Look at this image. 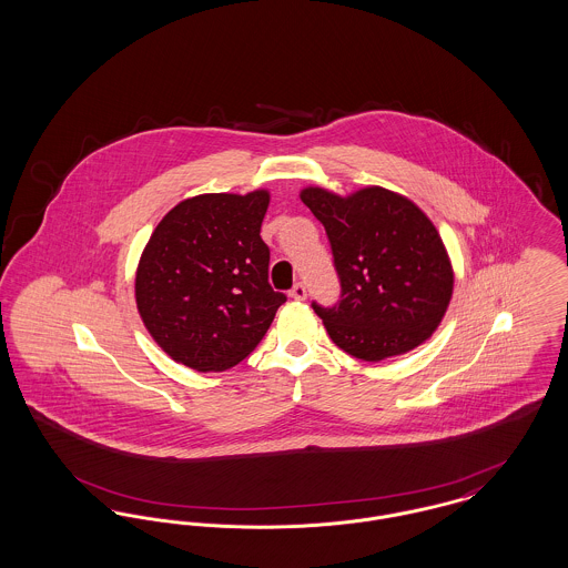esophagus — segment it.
<instances>
[{"label":"esophagus","instance_id":"34e87169","mask_svg":"<svg viewBox=\"0 0 568 568\" xmlns=\"http://www.w3.org/2000/svg\"><path fill=\"white\" fill-rule=\"evenodd\" d=\"M290 296L294 297V300H304L306 297V287L302 283H296L294 290L290 292Z\"/></svg>","mask_w":568,"mask_h":568}]
</instances>
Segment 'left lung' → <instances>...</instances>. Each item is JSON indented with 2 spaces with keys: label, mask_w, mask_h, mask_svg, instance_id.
<instances>
[{
  "label": "left lung",
  "mask_w": 568,
  "mask_h": 568,
  "mask_svg": "<svg viewBox=\"0 0 568 568\" xmlns=\"http://www.w3.org/2000/svg\"><path fill=\"white\" fill-rule=\"evenodd\" d=\"M300 200L324 223L343 300L313 304L336 347L381 362L424 345L454 296V266L438 230L410 197L368 185L347 195L320 185Z\"/></svg>",
  "instance_id": "8db88e82"
}]
</instances>
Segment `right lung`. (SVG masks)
<instances>
[{"mask_svg":"<svg viewBox=\"0 0 568 568\" xmlns=\"http://www.w3.org/2000/svg\"><path fill=\"white\" fill-rule=\"evenodd\" d=\"M271 191L200 193L163 215L135 268V306L176 364L221 373L253 352L285 296L260 230Z\"/></svg>","mask_w":568,"mask_h":568,"instance_id":"right-lung-1","label":"right lung"}]
</instances>
